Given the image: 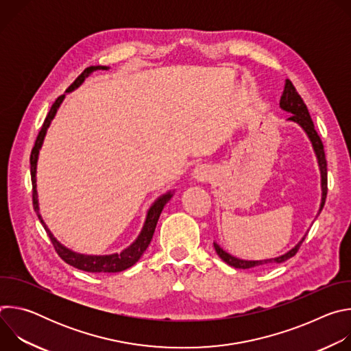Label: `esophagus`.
<instances>
[{"mask_svg": "<svg viewBox=\"0 0 351 351\" xmlns=\"http://www.w3.org/2000/svg\"><path fill=\"white\" fill-rule=\"evenodd\" d=\"M211 176H213V169L206 164L197 165L191 172V178L197 182H207Z\"/></svg>", "mask_w": 351, "mask_h": 351, "instance_id": "1", "label": "esophagus"}]
</instances>
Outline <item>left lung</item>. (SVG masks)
I'll return each instance as SVG.
<instances>
[{
  "instance_id": "left-lung-1",
  "label": "left lung",
  "mask_w": 351,
  "mask_h": 351,
  "mask_svg": "<svg viewBox=\"0 0 351 351\" xmlns=\"http://www.w3.org/2000/svg\"><path fill=\"white\" fill-rule=\"evenodd\" d=\"M280 108L289 114H291L287 121L290 122H294L297 123L300 128H302L306 134L308 136L311 144H313V148H314V153H315V157H317V161H318V167H319V172H321V190H322V197H321V206H319V211L317 215L321 214L324 206H325V198H326V193H328V172H326V158H325V152H324V144L314 128V122L310 117V112L307 110V106L304 104L303 98L300 97V94L297 93V90L294 88L293 83L287 79L286 80V84H285V90L282 93V97H280V103H279ZM308 233V230H307ZM307 233L302 237V240H300L293 248H290L287 253L279 256V257H275V258H268V260H260V261H248V260H241V258H237V257H233L230 256L229 253H226L223 248L219 247L218 243L214 241V247H215V252L230 267L233 268H239V269H248V268H254V267H260V265H268V264H280V263H285L286 260L291 258L295 253L297 250L300 248V245H302V243L304 241Z\"/></svg>"
}]
</instances>
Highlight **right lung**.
Wrapping results in <instances>:
<instances>
[{
    "instance_id": "right-lung-1",
    "label": "right lung",
    "mask_w": 351,
    "mask_h": 351,
    "mask_svg": "<svg viewBox=\"0 0 351 351\" xmlns=\"http://www.w3.org/2000/svg\"><path fill=\"white\" fill-rule=\"evenodd\" d=\"M98 69H110L108 66H101V65H97V66H88L86 68L82 75L77 76V79L68 87L66 93H71L73 91L75 88H77L87 76H90L94 71H98ZM65 98V94L60 95L56 103L53 104L51 110H49L43 126H41V130L36 138V143H34V147L32 149V154H30V171H32V184H33V207H34V211L37 213V217L41 222V225L44 226L47 234L49 236V239H51V243L56 248V252L58 253V256L69 265L80 269V271H84V272H121V271H125L128 268H130L132 265H134L140 257L143 256V253L147 250L149 241H152L153 239V234H154V230H156V226H157V222H158V218L165 207V204L169 202V199L172 198L173 195V191H168L162 195H160L156 202L153 203V206L148 208L147 211V215H145V221H144V225H143V229L140 232V234L137 236V239L129 245L126 247L125 250H122L121 253H115V254H108V256H87V254H80V253H75L72 252V250H69L68 247H65L64 244H61L56 237L54 234L51 233V230H49L45 225V222L43 221L41 215H40V208H38V198H37V184H36V173H37V160H38V153L41 149V145H43V141H44V137H45V133H47V129L49 128V123H51V121L54 119L60 106L62 104Z\"/></svg>"
}]
</instances>
